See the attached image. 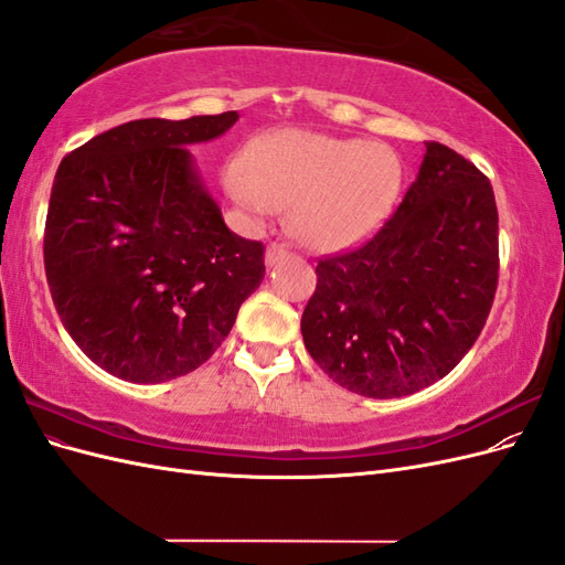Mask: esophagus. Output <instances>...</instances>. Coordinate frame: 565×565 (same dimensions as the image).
I'll use <instances>...</instances> for the list:
<instances>
[{
    "mask_svg": "<svg viewBox=\"0 0 565 565\" xmlns=\"http://www.w3.org/2000/svg\"><path fill=\"white\" fill-rule=\"evenodd\" d=\"M282 256H287V247L285 245H278V243H270L268 247H266V264L268 266H273V264H278Z\"/></svg>",
    "mask_w": 565,
    "mask_h": 565,
    "instance_id": "obj_1",
    "label": "esophagus"
}]
</instances>
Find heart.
I'll return each mask as SVG.
<instances>
[{
    "mask_svg": "<svg viewBox=\"0 0 565 565\" xmlns=\"http://www.w3.org/2000/svg\"><path fill=\"white\" fill-rule=\"evenodd\" d=\"M249 159L226 169L233 200L254 216L292 207L297 237L320 252L365 243L403 188L401 156L380 141L282 129L256 143Z\"/></svg>",
    "mask_w": 565,
    "mask_h": 565,
    "instance_id": "1",
    "label": "heart"
}]
</instances>
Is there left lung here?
<instances>
[{
	"instance_id": "1",
	"label": "left lung",
	"mask_w": 565,
	"mask_h": 565,
	"mask_svg": "<svg viewBox=\"0 0 565 565\" xmlns=\"http://www.w3.org/2000/svg\"><path fill=\"white\" fill-rule=\"evenodd\" d=\"M490 181L429 141L419 174L380 233L316 266L306 351L339 386L401 398L443 380L481 334L498 289Z\"/></svg>"
}]
</instances>
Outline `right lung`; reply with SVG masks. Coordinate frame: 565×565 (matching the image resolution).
Listing matches in <instances>:
<instances>
[{
    "mask_svg": "<svg viewBox=\"0 0 565 565\" xmlns=\"http://www.w3.org/2000/svg\"><path fill=\"white\" fill-rule=\"evenodd\" d=\"M237 117L134 119L58 164L44 228L51 299L75 344L119 380L198 370L264 280V245L224 224L188 150Z\"/></svg>",
    "mask_w": 565,
    "mask_h": 565,
    "instance_id": "obj_1",
    "label": "right lung"
}]
</instances>
